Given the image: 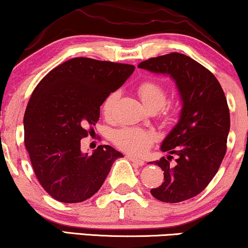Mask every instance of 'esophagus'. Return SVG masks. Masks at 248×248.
Returning a JSON list of instances; mask_svg holds the SVG:
<instances>
[{
    "mask_svg": "<svg viewBox=\"0 0 248 248\" xmlns=\"http://www.w3.org/2000/svg\"><path fill=\"white\" fill-rule=\"evenodd\" d=\"M126 158L129 159L131 162H133V164H136V165H138V166H142V165L145 164V162H144V160H141V159H138V158H136V156H133V155H127Z\"/></svg>",
    "mask_w": 248,
    "mask_h": 248,
    "instance_id": "34e87169",
    "label": "esophagus"
}]
</instances>
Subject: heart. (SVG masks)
<instances>
[{"label":"heart","mask_w":248,"mask_h":248,"mask_svg":"<svg viewBox=\"0 0 248 248\" xmlns=\"http://www.w3.org/2000/svg\"><path fill=\"white\" fill-rule=\"evenodd\" d=\"M138 95L145 107L148 110H159L165 106L167 100V90L162 84L153 80H147L139 84ZM118 98V93H111L107 96L103 102L102 110L104 116L109 117L111 115L113 107ZM113 142L121 150L131 154H141L148 150L154 140V135L140 127H123L113 133Z\"/></svg>","instance_id":"b5f03b06"}]
</instances>
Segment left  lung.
Returning a JSON list of instances; mask_svg holds the SVG:
<instances>
[{"mask_svg":"<svg viewBox=\"0 0 248 248\" xmlns=\"http://www.w3.org/2000/svg\"><path fill=\"white\" fill-rule=\"evenodd\" d=\"M138 68L170 77L181 100L179 121L160 146L168 153L167 159L154 161L164 170L165 181L151 194L166 203L189 200L204 190L226 153L230 131L226 97L216 77L185 54L151 58ZM171 154L178 156L174 166L169 164Z\"/></svg>","mask_w":248,"mask_h":248,"instance_id":"1","label":"left lung"}]
</instances>
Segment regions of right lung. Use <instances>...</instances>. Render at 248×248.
<instances>
[{
	"instance_id": "right-lung-1",
	"label": "right lung",
	"mask_w": 248,
	"mask_h": 248,
	"mask_svg": "<svg viewBox=\"0 0 248 248\" xmlns=\"http://www.w3.org/2000/svg\"><path fill=\"white\" fill-rule=\"evenodd\" d=\"M135 66L74 58L52 69L32 93L24 113V141L42 187L62 203L97 193L116 159L109 145L81 152V139L97 123L100 107L131 77Z\"/></svg>"
}]
</instances>
